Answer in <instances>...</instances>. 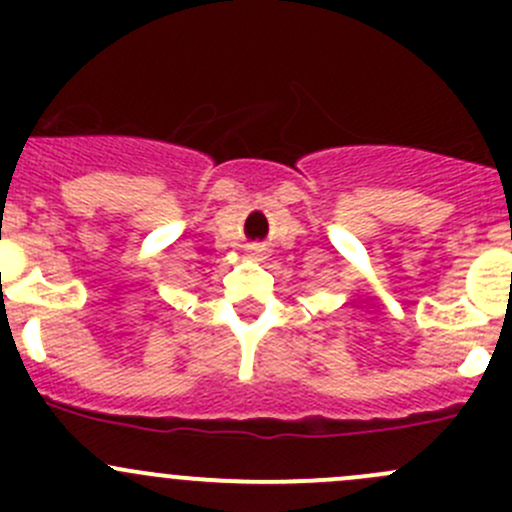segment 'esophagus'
<instances>
[{
    "mask_svg": "<svg viewBox=\"0 0 512 512\" xmlns=\"http://www.w3.org/2000/svg\"><path fill=\"white\" fill-rule=\"evenodd\" d=\"M247 252H250V257H255V260H265L267 245L265 242H250V245H247Z\"/></svg>",
    "mask_w": 512,
    "mask_h": 512,
    "instance_id": "obj_1",
    "label": "esophagus"
}]
</instances>
